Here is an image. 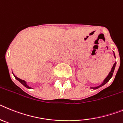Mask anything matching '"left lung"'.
<instances>
[{"mask_svg": "<svg viewBox=\"0 0 123 123\" xmlns=\"http://www.w3.org/2000/svg\"><path fill=\"white\" fill-rule=\"evenodd\" d=\"M114 56L115 57V53H114ZM116 62H115V64H113V67H112V68H111V71L110 72L109 74L108 75V76L105 78V79L104 80V81H103V83H102L101 85H99V86H97V87H90V88H91V89H97V88H100V87H101V86L104 85L105 84H106V83H107V82H108L110 80V79L112 77V76H113V72H114V70H115V66H116Z\"/></svg>", "mask_w": 123, "mask_h": 123, "instance_id": "1", "label": "left lung"}]
</instances>
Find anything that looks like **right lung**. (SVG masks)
Listing matches in <instances>:
<instances>
[{"label":"right lung","instance_id":"right-lung-1","mask_svg":"<svg viewBox=\"0 0 123 123\" xmlns=\"http://www.w3.org/2000/svg\"><path fill=\"white\" fill-rule=\"evenodd\" d=\"M13 75H14V77H15V79L17 80H18L19 81V82H20V83H21V84H23V85H24L25 87H26V88H31V87H30L29 86H28V85H27V84H26V82H25V80H22V79H19V78H18L17 77H16L15 75L14 74H13Z\"/></svg>","mask_w":123,"mask_h":123}]
</instances>
